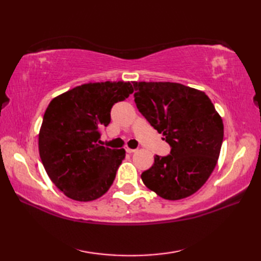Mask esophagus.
<instances>
[{
  "label": "esophagus",
  "instance_id": "34e87169",
  "mask_svg": "<svg viewBox=\"0 0 261 261\" xmlns=\"http://www.w3.org/2000/svg\"><path fill=\"white\" fill-rule=\"evenodd\" d=\"M124 149H125V151L127 153H134L136 151V149H131V148H127V147H124Z\"/></svg>",
  "mask_w": 261,
  "mask_h": 261
}]
</instances>
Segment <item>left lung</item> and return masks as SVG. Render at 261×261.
I'll return each mask as SVG.
<instances>
[{"label":"left lung","mask_w":261,"mask_h":261,"mask_svg":"<svg viewBox=\"0 0 261 261\" xmlns=\"http://www.w3.org/2000/svg\"><path fill=\"white\" fill-rule=\"evenodd\" d=\"M134 87L139 112L171 148L141 174L143 184L169 201L191 196L218 163L222 119L206 94L195 88L170 82H134Z\"/></svg>","instance_id":"left-lung-1"}]
</instances>
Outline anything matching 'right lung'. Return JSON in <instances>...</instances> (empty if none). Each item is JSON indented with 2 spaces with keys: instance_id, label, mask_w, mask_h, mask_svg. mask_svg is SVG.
Listing matches in <instances>:
<instances>
[{
  "instance_id": "1",
  "label": "right lung",
  "mask_w": 261,
  "mask_h": 261,
  "mask_svg": "<svg viewBox=\"0 0 261 261\" xmlns=\"http://www.w3.org/2000/svg\"><path fill=\"white\" fill-rule=\"evenodd\" d=\"M134 93L130 82L88 83L49 103L39 132V153L49 178L66 196L94 201L113 184L124 149L101 146L99 127L111 109Z\"/></svg>"
}]
</instances>
